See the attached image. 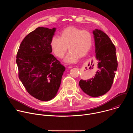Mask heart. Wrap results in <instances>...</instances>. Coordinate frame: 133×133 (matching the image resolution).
<instances>
[{
  "label": "heart",
  "mask_w": 133,
  "mask_h": 133,
  "mask_svg": "<svg viewBox=\"0 0 133 133\" xmlns=\"http://www.w3.org/2000/svg\"><path fill=\"white\" fill-rule=\"evenodd\" d=\"M93 42L91 33L75 27H69L63 30L59 37H53L50 41L52 52L62 58L68 49L70 50L65 58L68 63H74L85 56L90 49Z\"/></svg>",
  "instance_id": "b5f03b06"
}]
</instances>
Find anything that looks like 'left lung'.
Masks as SVG:
<instances>
[{"label": "left lung", "instance_id": "8db88e82", "mask_svg": "<svg viewBox=\"0 0 133 133\" xmlns=\"http://www.w3.org/2000/svg\"><path fill=\"white\" fill-rule=\"evenodd\" d=\"M96 47V57L99 61L98 70L95 76L87 80L81 79L79 85L89 96L96 97L106 94L113 84L118 63L116 48L109 37L101 30L93 31Z\"/></svg>", "mask_w": 133, "mask_h": 133}]
</instances>
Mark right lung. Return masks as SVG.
Wrapping results in <instances>:
<instances>
[{
    "mask_svg": "<svg viewBox=\"0 0 133 133\" xmlns=\"http://www.w3.org/2000/svg\"><path fill=\"white\" fill-rule=\"evenodd\" d=\"M55 31V28H37L25 37L16 56L19 78L30 95L42 101L56 96L65 70L51 54Z\"/></svg>",
    "mask_w": 133,
    "mask_h": 133,
    "instance_id": "add662e5",
    "label": "right lung"
}]
</instances>
